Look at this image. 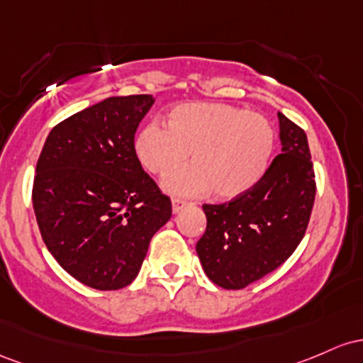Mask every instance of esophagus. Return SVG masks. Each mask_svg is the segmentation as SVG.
<instances>
[{
    "label": "esophagus",
    "instance_id": "esophagus-1",
    "mask_svg": "<svg viewBox=\"0 0 363 363\" xmlns=\"http://www.w3.org/2000/svg\"><path fill=\"white\" fill-rule=\"evenodd\" d=\"M171 206H173V213L178 214L183 209V207H186V206H189V203H186L185 201H180V199H173Z\"/></svg>",
    "mask_w": 363,
    "mask_h": 363
}]
</instances>
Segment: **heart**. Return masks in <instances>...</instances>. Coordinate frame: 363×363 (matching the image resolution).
<instances>
[{
    "instance_id": "b5f03b06",
    "label": "heart",
    "mask_w": 363,
    "mask_h": 363,
    "mask_svg": "<svg viewBox=\"0 0 363 363\" xmlns=\"http://www.w3.org/2000/svg\"><path fill=\"white\" fill-rule=\"evenodd\" d=\"M168 127L150 121L137 132L135 154L149 173L171 174L164 189L180 197L213 190L223 201L250 192L269 169L276 147L271 121L225 103H185L168 113Z\"/></svg>"
}]
</instances>
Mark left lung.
Listing matches in <instances>:
<instances>
[{
  "label": "left lung",
  "instance_id": "left-lung-1",
  "mask_svg": "<svg viewBox=\"0 0 363 363\" xmlns=\"http://www.w3.org/2000/svg\"><path fill=\"white\" fill-rule=\"evenodd\" d=\"M281 154L257 186L225 203H203L206 233L197 242L207 278L242 290L279 267L302 242L315 180L307 135L278 113Z\"/></svg>",
  "mask_w": 363,
  "mask_h": 363
}]
</instances>
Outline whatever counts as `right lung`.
I'll use <instances>...</instances> for the list:
<instances>
[{
	"mask_svg": "<svg viewBox=\"0 0 363 363\" xmlns=\"http://www.w3.org/2000/svg\"><path fill=\"white\" fill-rule=\"evenodd\" d=\"M150 94L108 97L56 125L35 166L32 203L48 250L96 290L137 278L171 201L145 173L133 140Z\"/></svg>",
	"mask_w": 363,
	"mask_h": 363,
	"instance_id": "right-lung-1",
	"label": "right lung"
}]
</instances>
